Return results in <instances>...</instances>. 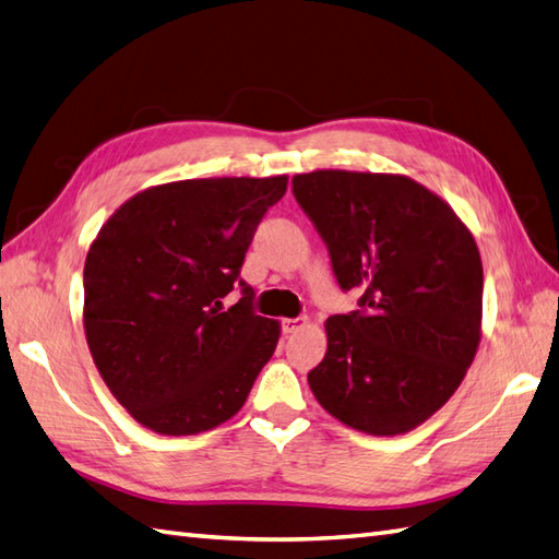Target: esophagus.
Returning <instances> with one entry per match:
<instances>
[{"label":"esophagus","mask_w":559,"mask_h":559,"mask_svg":"<svg viewBox=\"0 0 559 559\" xmlns=\"http://www.w3.org/2000/svg\"><path fill=\"white\" fill-rule=\"evenodd\" d=\"M283 333H295V331H300V329H305L307 326V319L305 317H297V319H283Z\"/></svg>","instance_id":"esophagus-1"}]
</instances>
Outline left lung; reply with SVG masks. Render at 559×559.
<instances>
[{"instance_id": "8db88e82", "label": "left lung", "mask_w": 559, "mask_h": 559, "mask_svg": "<svg viewBox=\"0 0 559 559\" xmlns=\"http://www.w3.org/2000/svg\"><path fill=\"white\" fill-rule=\"evenodd\" d=\"M293 194L359 309L326 321L307 373L335 419L371 436L426 421L457 391L481 338L484 266L450 206L407 176L311 171Z\"/></svg>"}]
</instances>
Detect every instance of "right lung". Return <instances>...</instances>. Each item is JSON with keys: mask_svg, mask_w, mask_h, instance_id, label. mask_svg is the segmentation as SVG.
Returning a JSON list of instances; mask_svg holds the SVG:
<instances>
[{"mask_svg": "<svg viewBox=\"0 0 559 559\" xmlns=\"http://www.w3.org/2000/svg\"><path fill=\"white\" fill-rule=\"evenodd\" d=\"M285 188V176L178 180L138 192L102 226L83 271L85 335L142 426L192 436L245 405L281 331L254 311L240 269Z\"/></svg>", "mask_w": 559, "mask_h": 559, "instance_id": "1", "label": "right lung"}]
</instances>
